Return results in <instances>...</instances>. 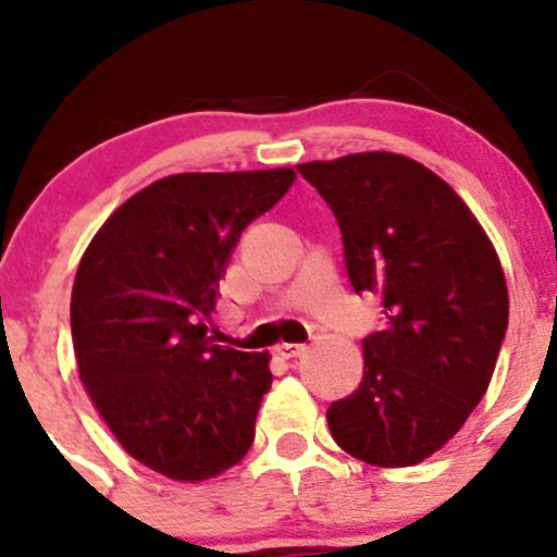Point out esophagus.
Returning <instances> with one entry per match:
<instances>
[{
    "instance_id": "34e87169",
    "label": "esophagus",
    "mask_w": 557,
    "mask_h": 557,
    "mask_svg": "<svg viewBox=\"0 0 557 557\" xmlns=\"http://www.w3.org/2000/svg\"><path fill=\"white\" fill-rule=\"evenodd\" d=\"M305 350H308V345H302V343H281V345H276V352H278V356H284V358H297V356H302Z\"/></svg>"
}]
</instances>
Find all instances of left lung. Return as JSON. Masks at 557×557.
Here are the masks:
<instances>
[{"instance_id": "8db88e82", "label": "left lung", "mask_w": 557, "mask_h": 557, "mask_svg": "<svg viewBox=\"0 0 557 557\" xmlns=\"http://www.w3.org/2000/svg\"><path fill=\"white\" fill-rule=\"evenodd\" d=\"M343 233L356 292H380L385 326L363 339L361 385L329 406L343 451L409 468L441 451L492 382L507 332L505 273L446 181L387 151L297 164Z\"/></svg>"}]
</instances>
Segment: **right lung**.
Segmentation results:
<instances>
[{"label": "right lung", "instance_id": "1", "mask_svg": "<svg viewBox=\"0 0 557 557\" xmlns=\"http://www.w3.org/2000/svg\"><path fill=\"white\" fill-rule=\"evenodd\" d=\"M295 170L183 172L100 225L71 292L79 380L124 451L181 483L244 459L271 387L268 352L214 345L205 319L233 247Z\"/></svg>", "mask_w": 557, "mask_h": 557}]
</instances>
